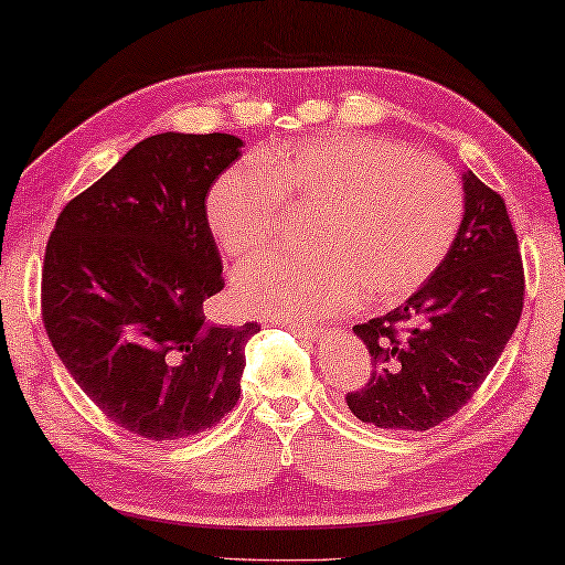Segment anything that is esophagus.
<instances>
[{
	"label": "esophagus",
	"instance_id": "34e87169",
	"mask_svg": "<svg viewBox=\"0 0 565 565\" xmlns=\"http://www.w3.org/2000/svg\"><path fill=\"white\" fill-rule=\"evenodd\" d=\"M275 326H282V328H290L292 332H298V335H302V338H310V340H316V338H320L322 332H326V328H318V326H305V322H288V320H273Z\"/></svg>",
	"mask_w": 565,
	"mask_h": 565
}]
</instances>
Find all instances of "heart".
Returning a JSON list of instances; mask_svg holds the SVG:
<instances>
[{
    "label": "heart",
    "instance_id": "obj_1",
    "mask_svg": "<svg viewBox=\"0 0 565 565\" xmlns=\"http://www.w3.org/2000/svg\"><path fill=\"white\" fill-rule=\"evenodd\" d=\"M282 205L310 212V253H277L235 275L249 312L316 320L363 298H408L446 260L463 222V184L448 164L370 135H328L263 152L212 182L205 212L217 245L249 260L273 243Z\"/></svg>",
    "mask_w": 565,
    "mask_h": 565
}]
</instances>
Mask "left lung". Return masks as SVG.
I'll use <instances>...</instances> for the list:
<instances>
[{
	"label": "left lung",
	"mask_w": 565,
	"mask_h": 565,
	"mask_svg": "<svg viewBox=\"0 0 565 565\" xmlns=\"http://www.w3.org/2000/svg\"><path fill=\"white\" fill-rule=\"evenodd\" d=\"M463 195V222L438 270L395 310L353 328L375 370L348 393V408L375 428L428 430L456 415L521 320L523 263L505 202L470 170Z\"/></svg>",
	"instance_id": "left-lung-1"
}]
</instances>
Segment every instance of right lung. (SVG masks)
I'll list each match as a JSON object with an SVG mask.
<instances>
[{
  "mask_svg": "<svg viewBox=\"0 0 565 565\" xmlns=\"http://www.w3.org/2000/svg\"><path fill=\"white\" fill-rule=\"evenodd\" d=\"M235 135L162 132L67 202L42 270V320L85 395L125 430L178 440L235 408L257 322L212 326L225 288L205 200Z\"/></svg>",
  "mask_w": 565,
  "mask_h": 565,
  "instance_id": "add662e5",
  "label": "right lung"
}]
</instances>
